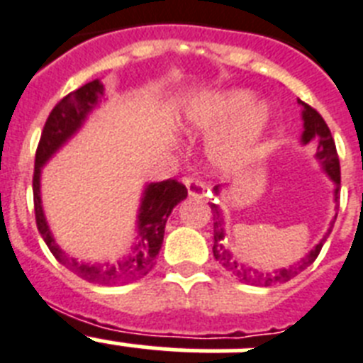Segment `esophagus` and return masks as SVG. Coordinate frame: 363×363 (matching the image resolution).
Returning a JSON list of instances; mask_svg holds the SVG:
<instances>
[{
    "label": "esophagus",
    "mask_w": 363,
    "mask_h": 363,
    "mask_svg": "<svg viewBox=\"0 0 363 363\" xmlns=\"http://www.w3.org/2000/svg\"><path fill=\"white\" fill-rule=\"evenodd\" d=\"M184 184H186L188 194H190L191 197H205L206 186L199 177H186V179H184Z\"/></svg>",
    "instance_id": "34e87169"
}]
</instances>
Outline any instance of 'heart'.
I'll return each mask as SVG.
<instances>
[{"label": "heart", "mask_w": 363, "mask_h": 363, "mask_svg": "<svg viewBox=\"0 0 363 363\" xmlns=\"http://www.w3.org/2000/svg\"><path fill=\"white\" fill-rule=\"evenodd\" d=\"M249 90H223L205 96L188 116V129L194 135L216 140L210 157L218 166H234L252 151L264 133L269 108L266 103H252Z\"/></svg>", "instance_id": "obj_1"}]
</instances>
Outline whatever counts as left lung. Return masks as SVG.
Returning a JSON list of instances; mask_svg holds the SVG:
<instances>
[{
    "instance_id": "obj_1",
    "label": "left lung",
    "mask_w": 363,
    "mask_h": 363,
    "mask_svg": "<svg viewBox=\"0 0 363 363\" xmlns=\"http://www.w3.org/2000/svg\"><path fill=\"white\" fill-rule=\"evenodd\" d=\"M301 105L304 106L303 111V120H304V133H303V142L308 144L310 140H318V158L325 166V172L330 175V179L336 182V203L340 201V184H342V172H340V158H337L336 144H334V138L330 135V129H328L327 121L323 120V116L319 114L315 108H312L310 105L301 101ZM218 190V188H216ZM210 208H212V216H214V258L219 262V266L223 267L227 273H230L233 277H236L238 280L245 282V284L252 286H275L280 282H288L290 279L297 277L301 271H304L306 267L312 264L318 255L321 252L323 242L327 240V236L321 240V242L315 245V247L310 251V255L299 260L297 264L290 267H282V269L271 271V273H264V271H258L255 267L243 266L242 262H236L233 258V255L227 251L225 247V233H223V218H221V212H219L218 206L214 203H208ZM337 216V214H336ZM336 219V218H334Z\"/></svg>"
}]
</instances>
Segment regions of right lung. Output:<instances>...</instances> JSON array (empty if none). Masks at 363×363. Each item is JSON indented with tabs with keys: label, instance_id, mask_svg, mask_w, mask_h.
<instances>
[{
	"label": "right lung",
	"instance_id": "right-lung-1",
	"mask_svg": "<svg viewBox=\"0 0 363 363\" xmlns=\"http://www.w3.org/2000/svg\"><path fill=\"white\" fill-rule=\"evenodd\" d=\"M103 94V86L99 81L86 83L64 96L53 111L50 112L42 129L40 142L35 155V173H33V201H35V219L38 233L42 234L45 245L53 252V257L68 267L81 279L101 286L129 284L145 277L157 264L158 251L162 247L164 228L166 221L172 214L173 206L186 199V186L177 179H167L162 182H155L145 188L142 206L138 216V243L135 245L129 258L118 264H79L77 260L69 258L62 249L57 245L51 236L50 227L45 223L44 210L40 205V167L60 145L83 125L86 114L94 108L99 96Z\"/></svg>",
	"mask_w": 363,
	"mask_h": 363
}]
</instances>
